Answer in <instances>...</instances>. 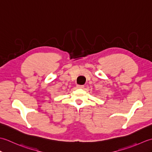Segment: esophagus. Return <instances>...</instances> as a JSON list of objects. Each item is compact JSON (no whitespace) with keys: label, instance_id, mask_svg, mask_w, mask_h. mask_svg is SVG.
Returning a JSON list of instances; mask_svg holds the SVG:
<instances>
[{"label":"esophagus","instance_id":"34e87169","mask_svg":"<svg viewBox=\"0 0 152 152\" xmlns=\"http://www.w3.org/2000/svg\"><path fill=\"white\" fill-rule=\"evenodd\" d=\"M76 87H77V88H78V89H82L84 88V86H82V85H77Z\"/></svg>","mask_w":152,"mask_h":152}]
</instances>
